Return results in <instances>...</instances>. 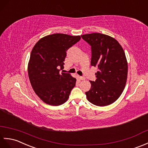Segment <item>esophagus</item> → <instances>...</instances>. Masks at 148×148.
<instances>
[{
	"label": "esophagus",
	"instance_id": "1",
	"mask_svg": "<svg viewBox=\"0 0 148 148\" xmlns=\"http://www.w3.org/2000/svg\"><path fill=\"white\" fill-rule=\"evenodd\" d=\"M80 79L81 80H85V78L84 77H80Z\"/></svg>",
	"mask_w": 148,
	"mask_h": 148
}]
</instances>
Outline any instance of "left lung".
<instances>
[{
  "instance_id": "obj_1",
  "label": "left lung",
  "mask_w": 148,
  "mask_h": 148,
  "mask_svg": "<svg viewBox=\"0 0 148 148\" xmlns=\"http://www.w3.org/2000/svg\"><path fill=\"white\" fill-rule=\"evenodd\" d=\"M91 46L90 64L97 67L96 81L85 92L88 101L99 106L116 101L125 87L128 64L125 52L114 38L99 33L81 35Z\"/></svg>"
}]
</instances>
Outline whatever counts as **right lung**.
Masks as SVG:
<instances>
[{"label":"right lung","instance_id":"1","mask_svg":"<svg viewBox=\"0 0 148 148\" xmlns=\"http://www.w3.org/2000/svg\"><path fill=\"white\" fill-rule=\"evenodd\" d=\"M80 36L54 34L40 39L33 48L28 73L35 94L44 103L59 106L68 99L77 79L60 73L64 68L66 51L80 40Z\"/></svg>","mask_w":148,"mask_h":148}]
</instances>
